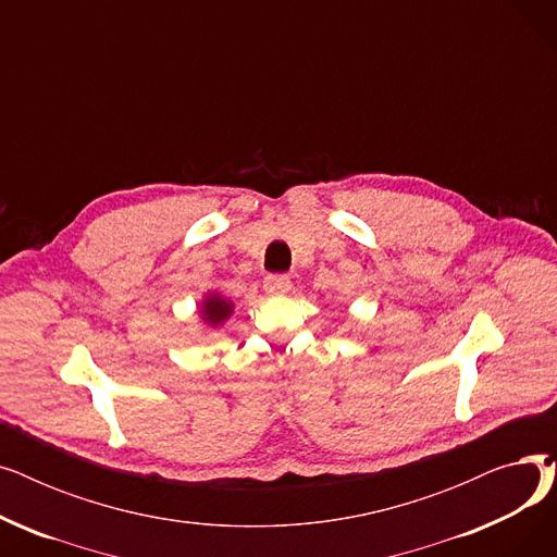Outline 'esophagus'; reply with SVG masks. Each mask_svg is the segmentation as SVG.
<instances>
[{
    "label": "esophagus",
    "instance_id": "obj_1",
    "mask_svg": "<svg viewBox=\"0 0 557 557\" xmlns=\"http://www.w3.org/2000/svg\"><path fill=\"white\" fill-rule=\"evenodd\" d=\"M263 288H267L273 296H280V294H286V290L290 288V280L286 275H269L267 280H263Z\"/></svg>",
    "mask_w": 557,
    "mask_h": 557
}]
</instances>
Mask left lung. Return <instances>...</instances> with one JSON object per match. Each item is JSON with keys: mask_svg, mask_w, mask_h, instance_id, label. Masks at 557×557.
<instances>
[{"mask_svg": "<svg viewBox=\"0 0 557 557\" xmlns=\"http://www.w3.org/2000/svg\"><path fill=\"white\" fill-rule=\"evenodd\" d=\"M232 313V305L227 300H221L219 296H210L208 300L202 302V318L208 320L212 325L223 323V320Z\"/></svg>", "mask_w": 557, "mask_h": 557, "instance_id": "obj_1", "label": "left lung"}]
</instances>
